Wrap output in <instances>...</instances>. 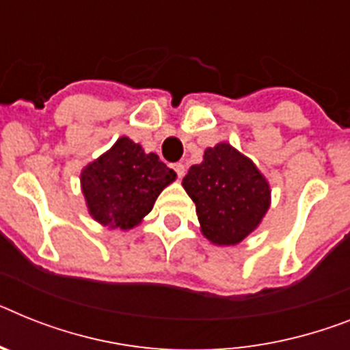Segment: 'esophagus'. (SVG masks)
<instances>
[{
    "label": "esophagus",
    "mask_w": 350,
    "mask_h": 350,
    "mask_svg": "<svg viewBox=\"0 0 350 350\" xmlns=\"http://www.w3.org/2000/svg\"><path fill=\"white\" fill-rule=\"evenodd\" d=\"M172 167H174V170H176V174H178V178H183V176H185V170H187V169H185L183 163H174V165H172Z\"/></svg>",
    "instance_id": "1"
}]
</instances>
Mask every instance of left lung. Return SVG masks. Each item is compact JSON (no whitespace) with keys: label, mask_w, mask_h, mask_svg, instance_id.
I'll use <instances>...</instances> for the list:
<instances>
[{"label":"left lung","mask_w":350,"mask_h":350,"mask_svg":"<svg viewBox=\"0 0 350 350\" xmlns=\"http://www.w3.org/2000/svg\"><path fill=\"white\" fill-rule=\"evenodd\" d=\"M202 234L215 245H237L256 230L270 206L269 181L228 142L204 151L183 178Z\"/></svg>","instance_id":"8db88e82"}]
</instances>
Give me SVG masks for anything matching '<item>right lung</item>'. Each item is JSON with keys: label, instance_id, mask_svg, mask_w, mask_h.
<instances>
[{"label": "right lung", "instance_id": "1", "mask_svg": "<svg viewBox=\"0 0 350 350\" xmlns=\"http://www.w3.org/2000/svg\"><path fill=\"white\" fill-rule=\"evenodd\" d=\"M176 172L154 152L120 137L105 154L81 170V190L94 220L111 230H131L152 210Z\"/></svg>", "mask_w": 350, "mask_h": 350}]
</instances>
